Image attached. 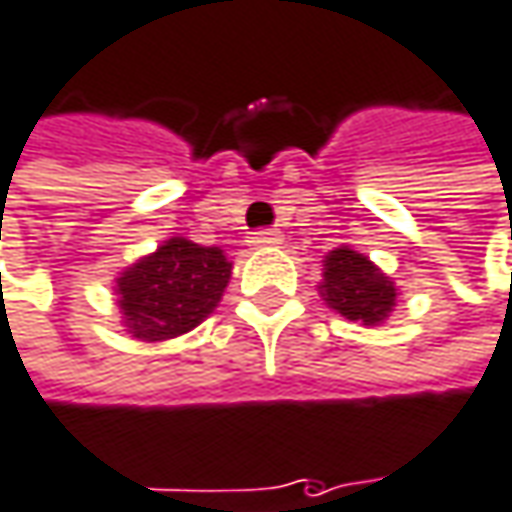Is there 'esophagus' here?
<instances>
[{
	"label": "esophagus",
	"instance_id": "34e87169",
	"mask_svg": "<svg viewBox=\"0 0 512 512\" xmlns=\"http://www.w3.org/2000/svg\"><path fill=\"white\" fill-rule=\"evenodd\" d=\"M278 240H281V234H278L275 228H260V231L252 234V246H257V249H263V246H275Z\"/></svg>",
	"mask_w": 512,
	"mask_h": 512
}]
</instances>
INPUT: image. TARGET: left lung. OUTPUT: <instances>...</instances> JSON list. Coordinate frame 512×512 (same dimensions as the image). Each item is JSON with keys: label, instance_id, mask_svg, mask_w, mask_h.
Here are the masks:
<instances>
[{"label": "left lung", "instance_id": "obj_1", "mask_svg": "<svg viewBox=\"0 0 512 512\" xmlns=\"http://www.w3.org/2000/svg\"><path fill=\"white\" fill-rule=\"evenodd\" d=\"M319 293L340 316L363 325L384 322L395 307V284L369 260L349 246L325 257Z\"/></svg>", "mask_w": 512, "mask_h": 512}]
</instances>
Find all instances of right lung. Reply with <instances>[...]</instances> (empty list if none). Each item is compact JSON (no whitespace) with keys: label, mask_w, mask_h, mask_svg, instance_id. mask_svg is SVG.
Here are the masks:
<instances>
[{"label":"right lung","mask_w":512,"mask_h":512,"mask_svg":"<svg viewBox=\"0 0 512 512\" xmlns=\"http://www.w3.org/2000/svg\"><path fill=\"white\" fill-rule=\"evenodd\" d=\"M231 278L219 246L169 237L117 278L119 310L131 337L161 343L193 331L213 313Z\"/></svg>","instance_id":"obj_1"}]
</instances>
